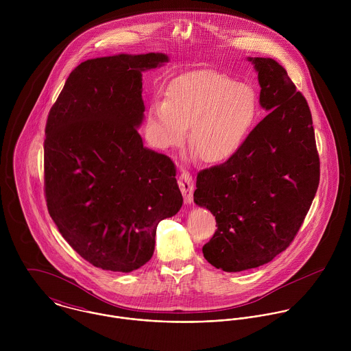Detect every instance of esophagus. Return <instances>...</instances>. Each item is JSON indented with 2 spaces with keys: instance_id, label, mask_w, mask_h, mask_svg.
Wrapping results in <instances>:
<instances>
[{
  "instance_id": "1",
  "label": "esophagus",
  "mask_w": 351,
  "mask_h": 351,
  "mask_svg": "<svg viewBox=\"0 0 351 351\" xmlns=\"http://www.w3.org/2000/svg\"><path fill=\"white\" fill-rule=\"evenodd\" d=\"M178 185L182 192V196L185 199L186 204H191L193 201V191H195V184L193 178L189 174L188 170H182L180 177H178Z\"/></svg>"
}]
</instances>
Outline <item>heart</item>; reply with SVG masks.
<instances>
[{"instance_id":"obj_1","label":"heart","mask_w":351,"mask_h":351,"mask_svg":"<svg viewBox=\"0 0 351 351\" xmlns=\"http://www.w3.org/2000/svg\"><path fill=\"white\" fill-rule=\"evenodd\" d=\"M259 116L256 92L216 70H195L174 78L166 99L152 101L149 125L163 147L189 146L206 163L226 160L238 150Z\"/></svg>"}]
</instances>
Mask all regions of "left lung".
<instances>
[{
	"label": "left lung",
	"instance_id": "1",
	"mask_svg": "<svg viewBox=\"0 0 351 351\" xmlns=\"http://www.w3.org/2000/svg\"><path fill=\"white\" fill-rule=\"evenodd\" d=\"M258 71L261 105L269 110L226 162L197 174L195 202L217 230L202 246L224 271H242L287 250L316 195L320 160L308 102L270 58H249Z\"/></svg>",
	"mask_w": 351,
	"mask_h": 351
}]
</instances>
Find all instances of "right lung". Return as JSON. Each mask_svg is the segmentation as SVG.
I'll return each mask as SVG.
<instances>
[{"instance_id":"obj_1","label":"right lung","mask_w":351,"mask_h":351,"mask_svg":"<svg viewBox=\"0 0 351 351\" xmlns=\"http://www.w3.org/2000/svg\"><path fill=\"white\" fill-rule=\"evenodd\" d=\"M163 53L114 55L77 66L51 106L45 196L62 237L102 270L128 273L154 254L156 227L182 206L176 165L143 147L142 73Z\"/></svg>"}]
</instances>
